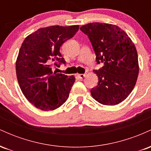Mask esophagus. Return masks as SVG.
<instances>
[{"mask_svg": "<svg viewBox=\"0 0 151 151\" xmlns=\"http://www.w3.org/2000/svg\"><path fill=\"white\" fill-rule=\"evenodd\" d=\"M78 77H79L80 79H83L86 77V74H78Z\"/></svg>", "mask_w": 151, "mask_h": 151, "instance_id": "1", "label": "esophagus"}]
</instances>
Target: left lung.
Masks as SVG:
<instances>
[{
  "label": "left lung",
  "instance_id": "left-lung-1",
  "mask_svg": "<svg viewBox=\"0 0 151 151\" xmlns=\"http://www.w3.org/2000/svg\"><path fill=\"white\" fill-rule=\"evenodd\" d=\"M80 30L89 38L97 64L104 66L93 70L99 83L91 89L92 97L104 105H116L125 100L138 78V54L134 44L119 26L92 22Z\"/></svg>",
  "mask_w": 151,
  "mask_h": 151
}]
</instances>
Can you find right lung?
Returning a JSON list of instances; mask_svg holds the SVG:
<instances>
[{"label":"right lung","mask_w":151,"mask_h":151,"mask_svg":"<svg viewBox=\"0 0 151 151\" xmlns=\"http://www.w3.org/2000/svg\"><path fill=\"white\" fill-rule=\"evenodd\" d=\"M78 30L79 25L42 27L22 43L15 63L17 78L24 96L36 108L55 110L68 99L75 77L53 72L52 67L65 63L60 47Z\"/></svg>","instance_id":"1"}]
</instances>
